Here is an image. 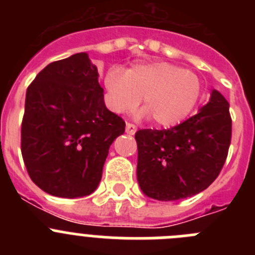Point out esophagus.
<instances>
[{
    "label": "esophagus",
    "mask_w": 255,
    "mask_h": 255,
    "mask_svg": "<svg viewBox=\"0 0 255 255\" xmlns=\"http://www.w3.org/2000/svg\"><path fill=\"white\" fill-rule=\"evenodd\" d=\"M136 131V126L131 123H126V132L130 135H134Z\"/></svg>",
    "instance_id": "obj_1"
}]
</instances>
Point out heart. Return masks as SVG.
<instances>
[{"instance_id": "b5f03b06", "label": "heart", "mask_w": 255, "mask_h": 255, "mask_svg": "<svg viewBox=\"0 0 255 255\" xmlns=\"http://www.w3.org/2000/svg\"><path fill=\"white\" fill-rule=\"evenodd\" d=\"M106 102L116 114L132 111L143 102V116L158 126L185 120L200 98V80L194 73L168 62H150L128 71L112 67L105 76Z\"/></svg>"}]
</instances>
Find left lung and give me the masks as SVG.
<instances>
[{"mask_svg": "<svg viewBox=\"0 0 255 255\" xmlns=\"http://www.w3.org/2000/svg\"><path fill=\"white\" fill-rule=\"evenodd\" d=\"M229 102L217 91L197 115L171 129H141L136 176L143 193L179 200L206 190L224 167L231 143Z\"/></svg>", "mask_w": 255, "mask_h": 255, "instance_id": "obj_1", "label": "left lung"}]
</instances>
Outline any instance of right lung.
<instances>
[{
	"label": "right lung",
	"instance_id": "1",
	"mask_svg": "<svg viewBox=\"0 0 255 255\" xmlns=\"http://www.w3.org/2000/svg\"><path fill=\"white\" fill-rule=\"evenodd\" d=\"M125 121L108 111L87 53L47 65L26 89L21 154L31 181L61 198L89 195Z\"/></svg>",
	"mask_w": 255,
	"mask_h": 255
}]
</instances>
